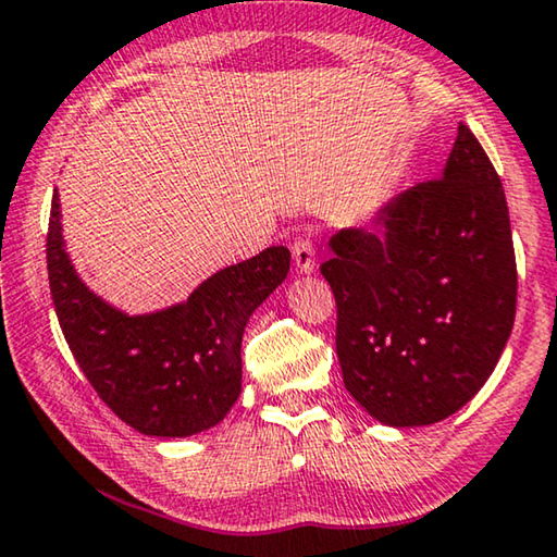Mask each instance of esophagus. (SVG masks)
Masks as SVG:
<instances>
[{
  "label": "esophagus",
  "instance_id": "34e87169",
  "mask_svg": "<svg viewBox=\"0 0 557 557\" xmlns=\"http://www.w3.org/2000/svg\"><path fill=\"white\" fill-rule=\"evenodd\" d=\"M289 250H293V262L297 272H312L314 270V245L310 237H295L293 245H289Z\"/></svg>",
  "mask_w": 557,
  "mask_h": 557
}]
</instances>
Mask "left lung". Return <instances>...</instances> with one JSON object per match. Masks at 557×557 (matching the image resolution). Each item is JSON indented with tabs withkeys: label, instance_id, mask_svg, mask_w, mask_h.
Here are the masks:
<instances>
[{
	"label": "left lung",
	"instance_id": "obj_1",
	"mask_svg": "<svg viewBox=\"0 0 557 557\" xmlns=\"http://www.w3.org/2000/svg\"><path fill=\"white\" fill-rule=\"evenodd\" d=\"M320 264L337 302L343 383L393 428L433 425L485 385L508 343L518 268L503 182L478 137L458 139L437 180L339 230Z\"/></svg>",
	"mask_w": 557,
	"mask_h": 557
}]
</instances>
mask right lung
Segmentation results:
<instances>
[{
    "instance_id": "1",
    "label": "right lung",
    "mask_w": 557,
    "mask_h": 557,
    "mask_svg": "<svg viewBox=\"0 0 557 557\" xmlns=\"http://www.w3.org/2000/svg\"><path fill=\"white\" fill-rule=\"evenodd\" d=\"M287 270V247H268L214 272L187 302L129 318L77 277L52 195L47 272L64 339L107 408L143 435L187 437L225 418L243 389L247 320Z\"/></svg>"
}]
</instances>
